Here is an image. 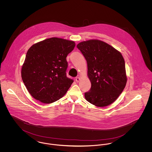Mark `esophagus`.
Returning <instances> with one entry per match:
<instances>
[{
  "label": "esophagus",
  "instance_id": "34e87169",
  "mask_svg": "<svg viewBox=\"0 0 152 152\" xmlns=\"http://www.w3.org/2000/svg\"><path fill=\"white\" fill-rule=\"evenodd\" d=\"M80 77H76V82H79L80 81Z\"/></svg>",
  "mask_w": 152,
  "mask_h": 152
}]
</instances>
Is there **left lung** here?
Returning <instances> with one entry per match:
<instances>
[{
  "label": "left lung",
  "mask_w": 152,
  "mask_h": 152,
  "mask_svg": "<svg viewBox=\"0 0 152 152\" xmlns=\"http://www.w3.org/2000/svg\"><path fill=\"white\" fill-rule=\"evenodd\" d=\"M77 47L87 60V75L91 83L86 99L97 107L108 106L119 97L127 82L122 54L97 39L80 42Z\"/></svg>",
  "instance_id": "8db88e82"
}]
</instances>
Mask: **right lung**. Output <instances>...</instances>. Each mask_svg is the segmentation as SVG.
Here are the masks:
<instances>
[{
    "mask_svg": "<svg viewBox=\"0 0 152 152\" xmlns=\"http://www.w3.org/2000/svg\"><path fill=\"white\" fill-rule=\"evenodd\" d=\"M75 42L51 37L33 44L21 70L23 81L35 99L50 104L63 97L73 82L66 76V58Z\"/></svg>",
    "mask_w": 152,
    "mask_h": 152,
    "instance_id": "right-lung-1",
    "label": "right lung"
}]
</instances>
